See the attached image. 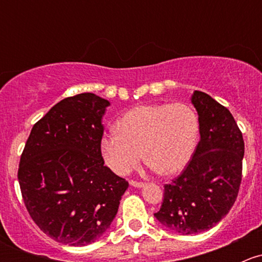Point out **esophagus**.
Listing matches in <instances>:
<instances>
[{"mask_svg":"<svg viewBox=\"0 0 262 262\" xmlns=\"http://www.w3.org/2000/svg\"><path fill=\"white\" fill-rule=\"evenodd\" d=\"M130 185H132V186H134V187H143V186H144V182L132 180V181H130Z\"/></svg>","mask_w":262,"mask_h":262,"instance_id":"34e87169","label":"esophagus"}]
</instances>
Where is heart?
Segmentation results:
<instances>
[{"label": "heart", "instance_id": "1", "mask_svg": "<svg viewBox=\"0 0 262 262\" xmlns=\"http://www.w3.org/2000/svg\"><path fill=\"white\" fill-rule=\"evenodd\" d=\"M198 138L199 118L190 105L149 104L121 116L116 132L101 138L100 149L105 163L118 175H128L144 156L153 170L170 176L189 165Z\"/></svg>", "mask_w": 262, "mask_h": 262}]
</instances>
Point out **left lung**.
<instances>
[{
    "label": "left lung",
    "instance_id": "8db88e82",
    "mask_svg": "<svg viewBox=\"0 0 262 262\" xmlns=\"http://www.w3.org/2000/svg\"><path fill=\"white\" fill-rule=\"evenodd\" d=\"M199 115L200 141L180 175L165 185L155 216L181 234L210 229L228 214L242 180V132L226 106L202 91L191 99Z\"/></svg>",
    "mask_w": 262,
    "mask_h": 262
}]
</instances>
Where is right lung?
Returning a JSON list of instances; mask_svg holds the SVG:
<instances>
[{
  "instance_id": "1",
  "label": "right lung",
  "mask_w": 262,
  "mask_h": 262,
  "mask_svg": "<svg viewBox=\"0 0 262 262\" xmlns=\"http://www.w3.org/2000/svg\"><path fill=\"white\" fill-rule=\"evenodd\" d=\"M109 105L90 92L63 99L34 124L20 157L24 204L36 226L60 244L99 239L129 186L104 166L100 149Z\"/></svg>"
}]
</instances>
